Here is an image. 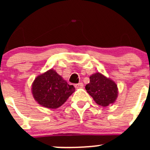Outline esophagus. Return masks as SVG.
<instances>
[{
  "label": "esophagus",
  "mask_w": 150,
  "mask_h": 150,
  "mask_svg": "<svg viewBox=\"0 0 150 150\" xmlns=\"http://www.w3.org/2000/svg\"><path fill=\"white\" fill-rule=\"evenodd\" d=\"M75 87L76 88H82L83 87V83H79L78 84H75Z\"/></svg>",
  "instance_id": "esophagus-1"
}]
</instances>
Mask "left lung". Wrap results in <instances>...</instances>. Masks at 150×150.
I'll return each mask as SVG.
<instances>
[{
    "label": "left lung",
    "instance_id": "8db88e82",
    "mask_svg": "<svg viewBox=\"0 0 150 150\" xmlns=\"http://www.w3.org/2000/svg\"><path fill=\"white\" fill-rule=\"evenodd\" d=\"M86 89L95 102L102 107L114 103L118 93L115 83L99 72L91 75Z\"/></svg>",
    "mask_w": 150,
    "mask_h": 150
}]
</instances>
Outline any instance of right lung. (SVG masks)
Segmentation results:
<instances>
[{"label": "right lung", "mask_w": 150, "mask_h": 150, "mask_svg": "<svg viewBox=\"0 0 150 150\" xmlns=\"http://www.w3.org/2000/svg\"><path fill=\"white\" fill-rule=\"evenodd\" d=\"M75 91L72 85L67 84L52 69L38 76L32 87L33 96L38 103L50 109L62 105Z\"/></svg>", "instance_id": "1"}]
</instances>
